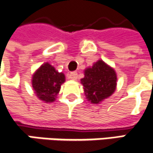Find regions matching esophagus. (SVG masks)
<instances>
[{
	"mask_svg": "<svg viewBox=\"0 0 153 153\" xmlns=\"http://www.w3.org/2000/svg\"><path fill=\"white\" fill-rule=\"evenodd\" d=\"M69 78L71 80H76L77 79V73L76 72H71L69 75Z\"/></svg>",
	"mask_w": 153,
	"mask_h": 153,
	"instance_id": "1",
	"label": "esophagus"
}]
</instances>
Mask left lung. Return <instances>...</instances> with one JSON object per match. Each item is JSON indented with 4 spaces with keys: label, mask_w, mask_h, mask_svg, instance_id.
Returning a JSON list of instances; mask_svg holds the SVG:
<instances>
[{
    "label": "left lung",
    "mask_w": 153,
    "mask_h": 153,
    "mask_svg": "<svg viewBox=\"0 0 153 153\" xmlns=\"http://www.w3.org/2000/svg\"><path fill=\"white\" fill-rule=\"evenodd\" d=\"M117 80L114 69L100 59L92 67L85 69L81 83L83 85L88 100L93 104H99L114 93Z\"/></svg>",
    "instance_id": "8db88e82"
}]
</instances>
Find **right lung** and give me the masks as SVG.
Returning <instances> with one entry per match:
<instances>
[{
  "label": "right lung",
  "instance_id": "1",
  "mask_svg": "<svg viewBox=\"0 0 153 153\" xmlns=\"http://www.w3.org/2000/svg\"><path fill=\"white\" fill-rule=\"evenodd\" d=\"M65 81L64 73L57 71L49 63H44L33 74L31 82L39 100L46 103H52L55 100Z\"/></svg>",
  "mask_w": 153,
  "mask_h": 153
}]
</instances>
